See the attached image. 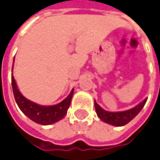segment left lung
Segmentation results:
<instances>
[{"label": "left lung", "instance_id": "obj_1", "mask_svg": "<svg viewBox=\"0 0 160 160\" xmlns=\"http://www.w3.org/2000/svg\"><path fill=\"white\" fill-rule=\"evenodd\" d=\"M147 99H144L142 102L137 105L133 108H130L129 110L122 112H108L104 110L103 108L99 106L96 102H94V107L97 113V116L101 120L107 122L108 124H112L115 126H123L130 122L144 108V104L146 102Z\"/></svg>", "mask_w": 160, "mask_h": 160}]
</instances>
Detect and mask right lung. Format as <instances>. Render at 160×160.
Returning a JSON list of instances; mask_svg holds the SVG:
<instances>
[{
    "label": "right lung",
    "instance_id": "right-lung-1",
    "mask_svg": "<svg viewBox=\"0 0 160 160\" xmlns=\"http://www.w3.org/2000/svg\"><path fill=\"white\" fill-rule=\"evenodd\" d=\"M12 70H13V67H12ZM11 83L13 94H14L15 100L18 107L30 120L42 125H49V124H52L54 122H57L59 120H61L66 115L67 109L71 104L72 97L73 94V89L64 101H62L61 102L57 105L41 106L33 102H30V100L26 99L21 94L20 91L17 88L16 80L14 79L13 74L11 76Z\"/></svg>",
    "mask_w": 160,
    "mask_h": 160
}]
</instances>
